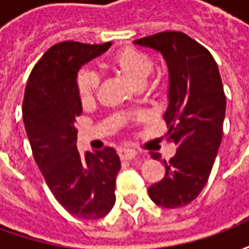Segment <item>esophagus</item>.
<instances>
[{
  "instance_id": "esophagus-1",
  "label": "esophagus",
  "mask_w": 249,
  "mask_h": 249,
  "mask_svg": "<svg viewBox=\"0 0 249 249\" xmlns=\"http://www.w3.org/2000/svg\"><path fill=\"white\" fill-rule=\"evenodd\" d=\"M119 156L121 160L126 161V160H132L136 156V152L133 149H126V148H124V149H119Z\"/></svg>"
}]
</instances>
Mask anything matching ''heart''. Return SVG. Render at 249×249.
<instances>
[{"instance_id": "obj_1", "label": "heart", "mask_w": 249, "mask_h": 249, "mask_svg": "<svg viewBox=\"0 0 249 249\" xmlns=\"http://www.w3.org/2000/svg\"><path fill=\"white\" fill-rule=\"evenodd\" d=\"M103 65L105 69L125 77L133 87L139 88L140 90L151 92L155 89L152 82L145 81L153 71V60L144 52L126 46L113 53L108 60L104 61ZM98 82L100 80L94 71L89 69L78 71L76 76V90L77 96L84 105H88L94 100ZM116 120L125 121L126 116L119 114Z\"/></svg>"}]
</instances>
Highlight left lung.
Listing matches in <instances>:
<instances>
[{
    "label": "left lung",
    "mask_w": 249,
    "mask_h": 249,
    "mask_svg": "<svg viewBox=\"0 0 249 249\" xmlns=\"http://www.w3.org/2000/svg\"><path fill=\"white\" fill-rule=\"evenodd\" d=\"M135 44L160 52L169 71L167 140L178 146L165 176L149 187V197L164 208H178L203 191L223 139L225 94L219 68L208 49L183 32H161ZM159 160L160 155L153 153Z\"/></svg>",
    "instance_id": "8db88e82"
}]
</instances>
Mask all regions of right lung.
Wrapping results in <instances>:
<instances>
[{
	"mask_svg": "<svg viewBox=\"0 0 249 249\" xmlns=\"http://www.w3.org/2000/svg\"><path fill=\"white\" fill-rule=\"evenodd\" d=\"M109 46L110 42L56 44L36 64L25 88L22 117L35 161L57 201L80 219H101L116 201L121 168L117 153L107 146L81 156L74 125L82 113L76 90L78 69Z\"/></svg>",
	"mask_w": 249,
	"mask_h": 249,
	"instance_id": "obj_1",
	"label": "right lung"
}]
</instances>
